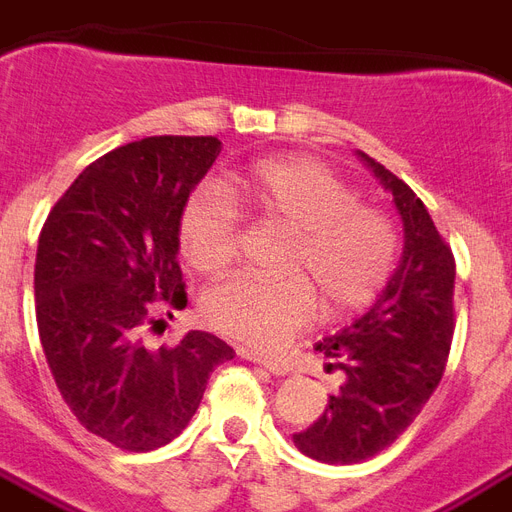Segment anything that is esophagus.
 Masks as SVG:
<instances>
[{
    "label": "esophagus",
    "instance_id": "34e87169",
    "mask_svg": "<svg viewBox=\"0 0 512 512\" xmlns=\"http://www.w3.org/2000/svg\"><path fill=\"white\" fill-rule=\"evenodd\" d=\"M239 354L244 357V360L255 362V365H260V368H265V370H271L273 376H287V370H290L287 365H284V362L271 360V357H265V354H257V351H252V349H239Z\"/></svg>",
    "mask_w": 512,
    "mask_h": 512
}]
</instances>
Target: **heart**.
Returning <instances> with one entry per match:
<instances>
[{
    "mask_svg": "<svg viewBox=\"0 0 512 512\" xmlns=\"http://www.w3.org/2000/svg\"><path fill=\"white\" fill-rule=\"evenodd\" d=\"M230 193L292 236L282 282L233 276L204 295V319L233 341L276 349L317 317L315 284L330 311L368 306L397 260V230L381 209L314 158L257 163ZM179 249L195 271H225L239 249V222L217 190L201 187L179 217Z\"/></svg>",
    "mask_w": 512,
    "mask_h": 512,
    "instance_id": "b5f03b06",
    "label": "heart"
}]
</instances>
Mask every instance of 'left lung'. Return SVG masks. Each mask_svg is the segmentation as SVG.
Returning a JSON list of instances; mask_svg holds the SVG:
<instances>
[{
	"mask_svg": "<svg viewBox=\"0 0 512 512\" xmlns=\"http://www.w3.org/2000/svg\"><path fill=\"white\" fill-rule=\"evenodd\" d=\"M360 158L395 198L403 257L376 303L317 343L346 381L295 446L327 464L365 462L411 427L443 378L454 335V252L419 195L365 152Z\"/></svg>",
	"mask_w": 512,
	"mask_h": 512,
	"instance_id": "left-lung-1",
	"label": "left lung"
}]
</instances>
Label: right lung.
<instances>
[{
    "label": "right lung",
    "instance_id": "1",
    "mask_svg": "<svg viewBox=\"0 0 512 512\" xmlns=\"http://www.w3.org/2000/svg\"><path fill=\"white\" fill-rule=\"evenodd\" d=\"M217 136H147L101 155L42 225L34 263L39 341L64 403L123 451L177 438L206 381L236 351L190 330L152 349L144 330L187 306L179 217L212 169Z\"/></svg>",
    "mask_w": 512,
    "mask_h": 512
}]
</instances>
